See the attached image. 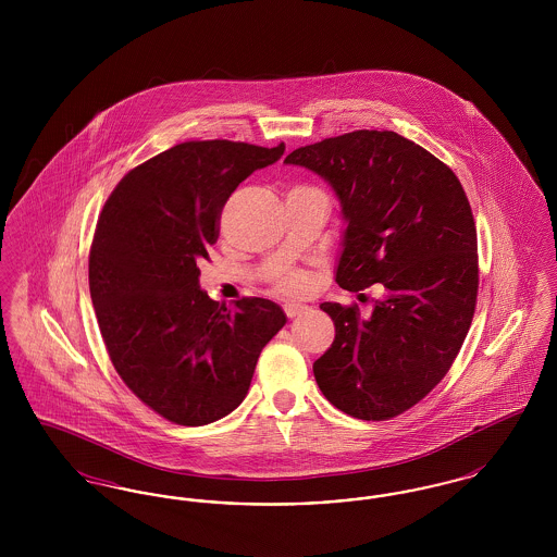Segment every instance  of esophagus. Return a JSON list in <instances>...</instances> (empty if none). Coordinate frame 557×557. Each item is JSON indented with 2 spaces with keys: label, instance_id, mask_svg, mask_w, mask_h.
I'll return each mask as SVG.
<instances>
[{
  "label": "esophagus",
  "instance_id": "obj_1",
  "mask_svg": "<svg viewBox=\"0 0 557 557\" xmlns=\"http://www.w3.org/2000/svg\"><path fill=\"white\" fill-rule=\"evenodd\" d=\"M307 311V307H302V305H296V302H288V305H284V313L288 315V318H298L300 313H305Z\"/></svg>",
  "mask_w": 557,
  "mask_h": 557
}]
</instances>
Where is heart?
I'll return each instance as SVG.
<instances>
[{
  "label": "heart",
  "instance_id": "heart-1",
  "mask_svg": "<svg viewBox=\"0 0 557 557\" xmlns=\"http://www.w3.org/2000/svg\"><path fill=\"white\" fill-rule=\"evenodd\" d=\"M309 286V280L305 273L290 269L286 271L280 280H277V290L284 292V294H300V292L307 290Z\"/></svg>",
  "mask_w": 557,
  "mask_h": 557
}]
</instances>
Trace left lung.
Masks as SVG:
<instances>
[{"label": "left lung", "mask_w": 557, "mask_h": 557, "mask_svg": "<svg viewBox=\"0 0 557 557\" xmlns=\"http://www.w3.org/2000/svg\"><path fill=\"white\" fill-rule=\"evenodd\" d=\"M334 187L345 214L336 282L384 286L370 318L323 302L336 327L313 363L318 386L357 420L400 416L445 377L472 325L476 223L443 160L395 132L359 129L290 152Z\"/></svg>", "instance_id": "left-lung-1"}]
</instances>
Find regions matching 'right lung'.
Returning <instances> with one entry per match:
<instances>
[{"mask_svg": "<svg viewBox=\"0 0 557 557\" xmlns=\"http://www.w3.org/2000/svg\"><path fill=\"white\" fill-rule=\"evenodd\" d=\"M286 146L184 141L132 169L98 216L89 292L108 357L135 397L164 420L205 425L246 397L263 346L286 315L267 298L234 309L200 290L232 191Z\"/></svg>", "mask_w": 557, "mask_h": 557, "instance_id": "1", "label": "right lung"}]
</instances>
